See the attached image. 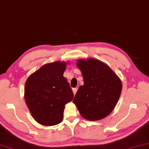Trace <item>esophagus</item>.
Segmentation results:
<instances>
[{
  "label": "esophagus",
  "instance_id": "obj_1",
  "mask_svg": "<svg viewBox=\"0 0 149 149\" xmlns=\"http://www.w3.org/2000/svg\"><path fill=\"white\" fill-rule=\"evenodd\" d=\"M77 91H78V88H73V95H76V92Z\"/></svg>",
  "mask_w": 149,
  "mask_h": 149
}]
</instances>
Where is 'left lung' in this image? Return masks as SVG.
Here are the masks:
<instances>
[{
    "label": "left lung",
    "mask_w": 149,
    "mask_h": 149,
    "mask_svg": "<svg viewBox=\"0 0 149 149\" xmlns=\"http://www.w3.org/2000/svg\"><path fill=\"white\" fill-rule=\"evenodd\" d=\"M77 67L84 78L73 103L83 118L98 120L108 116L116 106L122 82L108 65L95 58L79 59Z\"/></svg>",
    "instance_id": "8db88e82"
}]
</instances>
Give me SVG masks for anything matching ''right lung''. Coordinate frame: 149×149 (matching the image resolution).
I'll return each instance as SVG.
<instances>
[{
    "mask_svg": "<svg viewBox=\"0 0 149 149\" xmlns=\"http://www.w3.org/2000/svg\"><path fill=\"white\" fill-rule=\"evenodd\" d=\"M67 63L56 61L41 67L28 78L24 100L37 123L45 126L60 123L65 104L73 100L69 83L63 76Z\"/></svg>",
    "mask_w": 149,
    "mask_h": 149,
    "instance_id": "add662e5",
    "label": "right lung"
}]
</instances>
